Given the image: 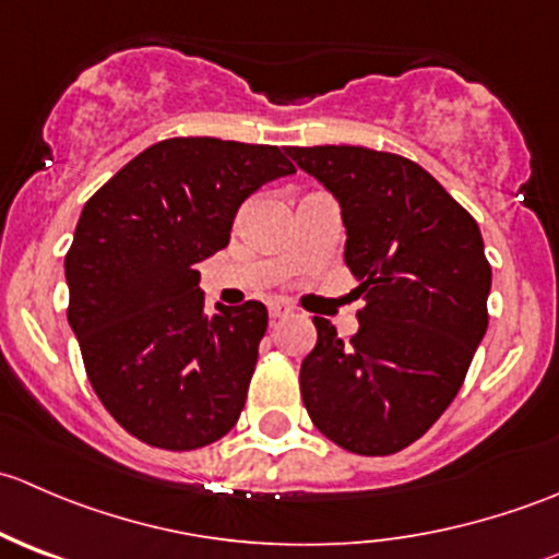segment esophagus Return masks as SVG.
I'll return each instance as SVG.
<instances>
[{
  "mask_svg": "<svg viewBox=\"0 0 559 559\" xmlns=\"http://www.w3.org/2000/svg\"><path fill=\"white\" fill-rule=\"evenodd\" d=\"M289 313H292V308L286 306V302H281V300L270 302V319H284V316H289Z\"/></svg>",
  "mask_w": 559,
  "mask_h": 559,
  "instance_id": "obj_1",
  "label": "esophagus"
}]
</instances>
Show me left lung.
<instances>
[{
    "label": "left lung",
    "mask_w": 559,
    "mask_h": 559,
    "mask_svg": "<svg viewBox=\"0 0 559 559\" xmlns=\"http://www.w3.org/2000/svg\"><path fill=\"white\" fill-rule=\"evenodd\" d=\"M286 154L341 202L346 264L359 278L348 343L313 316L300 392L321 436L386 456L425 436L452 405L487 332L492 267L478 224L425 167L362 145Z\"/></svg>",
    "instance_id": "left-lung-1"
}]
</instances>
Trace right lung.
Instances as JSON below:
<instances>
[{
	"label": "right lung",
	"mask_w": 559,
	"mask_h": 559,
	"mask_svg": "<svg viewBox=\"0 0 559 559\" xmlns=\"http://www.w3.org/2000/svg\"><path fill=\"white\" fill-rule=\"evenodd\" d=\"M292 173L278 145L170 138L83 205L64 257L67 319L94 392L138 441L191 452L238 421L267 308L205 313L197 264L227 248L246 197Z\"/></svg>",
	"instance_id": "1"
}]
</instances>
